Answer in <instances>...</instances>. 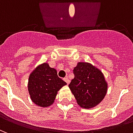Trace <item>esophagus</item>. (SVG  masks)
<instances>
[{"label": "esophagus", "instance_id": "esophagus-1", "mask_svg": "<svg viewBox=\"0 0 133 133\" xmlns=\"http://www.w3.org/2000/svg\"><path fill=\"white\" fill-rule=\"evenodd\" d=\"M63 80H64V81H65V82H66V83L68 84H68L70 83V80H69V79H68V78H64Z\"/></svg>", "mask_w": 133, "mask_h": 133}]
</instances>
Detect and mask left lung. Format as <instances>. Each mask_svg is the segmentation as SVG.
Instances as JSON below:
<instances>
[{"label": "left lung", "mask_w": 133, "mask_h": 133, "mask_svg": "<svg viewBox=\"0 0 133 133\" xmlns=\"http://www.w3.org/2000/svg\"><path fill=\"white\" fill-rule=\"evenodd\" d=\"M73 73L75 77L68 86L78 105L85 109L98 105L108 91V83L102 71L90 63L79 62Z\"/></svg>", "instance_id": "1"}]
</instances>
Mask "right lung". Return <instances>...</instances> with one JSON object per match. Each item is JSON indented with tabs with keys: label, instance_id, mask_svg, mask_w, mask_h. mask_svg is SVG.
Instances as JSON below:
<instances>
[{
	"label": "right lung",
	"instance_id": "1",
	"mask_svg": "<svg viewBox=\"0 0 133 133\" xmlns=\"http://www.w3.org/2000/svg\"><path fill=\"white\" fill-rule=\"evenodd\" d=\"M67 83L58 76L57 70L43 63L33 70L28 78V89L30 99L41 108L54 103L58 92Z\"/></svg>",
	"mask_w": 133,
	"mask_h": 133
}]
</instances>
